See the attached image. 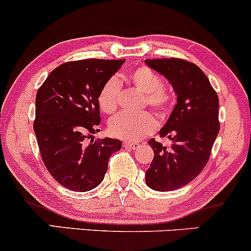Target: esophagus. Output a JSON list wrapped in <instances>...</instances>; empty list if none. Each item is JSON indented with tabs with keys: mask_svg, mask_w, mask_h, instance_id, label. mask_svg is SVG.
Returning a JSON list of instances; mask_svg holds the SVG:
<instances>
[{
	"mask_svg": "<svg viewBox=\"0 0 251 251\" xmlns=\"http://www.w3.org/2000/svg\"><path fill=\"white\" fill-rule=\"evenodd\" d=\"M139 146L140 145L137 144V142H131V141L123 142V147L128 148V150H136V148H139Z\"/></svg>",
	"mask_w": 251,
	"mask_h": 251,
	"instance_id": "obj_1",
	"label": "esophagus"
}]
</instances>
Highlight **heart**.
Returning a JSON list of instances; mask_svg holds the SVG:
<instances>
[{
	"instance_id": "1",
	"label": "heart",
	"mask_w": 251,
	"mask_h": 251,
	"mask_svg": "<svg viewBox=\"0 0 251 251\" xmlns=\"http://www.w3.org/2000/svg\"><path fill=\"white\" fill-rule=\"evenodd\" d=\"M128 79L134 87L145 93L144 104L152 107L159 117H165L174 107L176 97L168 85L161 82V77L148 67H137L130 72ZM121 93V83L116 77H110L98 94V103L101 111L111 114L117 109ZM110 133L118 139L137 141L150 135L155 129V120L150 112L129 115L121 112L110 120Z\"/></svg>"
}]
</instances>
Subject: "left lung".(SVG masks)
<instances>
[{"label":"left lung","mask_w":251,"mask_h":251,"mask_svg":"<svg viewBox=\"0 0 251 251\" xmlns=\"http://www.w3.org/2000/svg\"><path fill=\"white\" fill-rule=\"evenodd\" d=\"M169 80L177 94V104L160 137L171 140L170 146L151 139L154 157L146 171V184L157 191L184 187L206 166L219 133V99L208 77L196 64L182 58L146 60Z\"/></svg>","instance_id":"left-lung-1"}]
</instances>
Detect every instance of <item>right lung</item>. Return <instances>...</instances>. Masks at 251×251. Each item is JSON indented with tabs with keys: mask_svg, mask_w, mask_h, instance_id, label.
<instances>
[{
	"mask_svg": "<svg viewBox=\"0 0 251 251\" xmlns=\"http://www.w3.org/2000/svg\"><path fill=\"white\" fill-rule=\"evenodd\" d=\"M125 60H81L53 69L36 97L34 133L42 160L64 188L88 191L98 187L121 141H86L99 131L98 94Z\"/></svg>",
	"mask_w": 251,
	"mask_h": 251,
	"instance_id": "1",
	"label": "right lung"
}]
</instances>
